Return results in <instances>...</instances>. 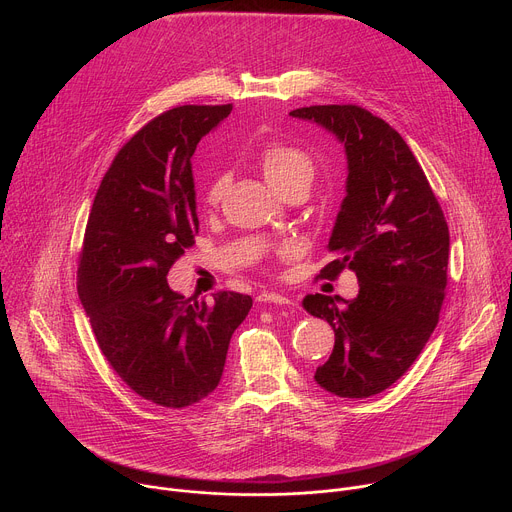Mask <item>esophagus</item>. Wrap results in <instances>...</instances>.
Segmentation results:
<instances>
[{
    "label": "esophagus",
    "mask_w": 512,
    "mask_h": 512,
    "mask_svg": "<svg viewBox=\"0 0 512 512\" xmlns=\"http://www.w3.org/2000/svg\"><path fill=\"white\" fill-rule=\"evenodd\" d=\"M257 300H259L261 304H275V306H287V304H291L285 296L275 294V291H261V294L257 296Z\"/></svg>",
    "instance_id": "esophagus-1"
}]
</instances>
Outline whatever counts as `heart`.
<instances>
[{
	"mask_svg": "<svg viewBox=\"0 0 512 512\" xmlns=\"http://www.w3.org/2000/svg\"><path fill=\"white\" fill-rule=\"evenodd\" d=\"M259 166L263 176L273 188H279L281 184L294 180V178H308L312 180L314 164L306 152L285 141H267L259 152ZM227 188L225 174H214L206 188H204V202L216 204L221 200L223 192ZM283 253H294V247H283Z\"/></svg>",
	"mask_w": 512,
	"mask_h": 512,
	"instance_id": "b5f03b06",
	"label": "heart"
}]
</instances>
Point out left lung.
I'll return each mask as SVG.
<instances>
[{
    "label": "left lung",
    "instance_id": "1",
    "mask_svg": "<svg viewBox=\"0 0 512 512\" xmlns=\"http://www.w3.org/2000/svg\"><path fill=\"white\" fill-rule=\"evenodd\" d=\"M291 117L316 121L346 148V198L328 243L334 259L318 273L344 269L358 296L310 294L304 308L334 328V350L314 379L326 391L364 399L401 379L440 322L448 285L450 231L405 139L358 105H312Z\"/></svg>",
    "mask_w": 512,
    "mask_h": 512
}]
</instances>
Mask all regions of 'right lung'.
Segmentation results:
<instances>
[{
	"label": "right lung",
	"instance_id": "obj_1",
	"mask_svg": "<svg viewBox=\"0 0 512 512\" xmlns=\"http://www.w3.org/2000/svg\"><path fill=\"white\" fill-rule=\"evenodd\" d=\"M231 111L182 105L143 125L105 172L79 253V298L103 356L133 393L170 409L216 389L253 306L237 291L184 298L166 279L198 233L190 158Z\"/></svg>",
	"mask_w": 512,
	"mask_h": 512
}]
</instances>
